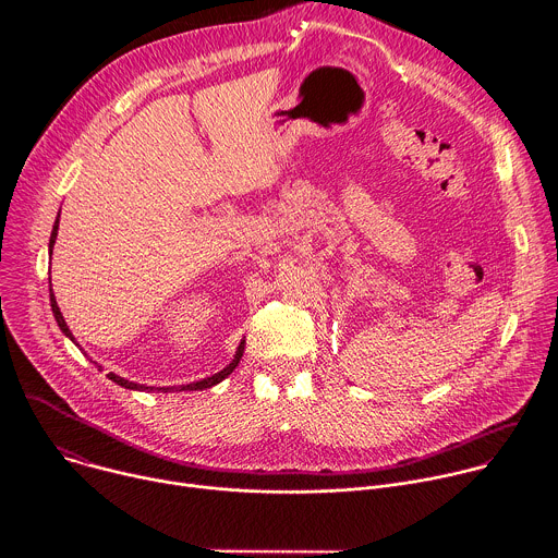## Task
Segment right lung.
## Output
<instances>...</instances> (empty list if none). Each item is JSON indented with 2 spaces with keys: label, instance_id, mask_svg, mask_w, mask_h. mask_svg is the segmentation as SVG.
I'll return each instance as SVG.
<instances>
[{
  "label": "right lung",
  "instance_id": "obj_1",
  "mask_svg": "<svg viewBox=\"0 0 558 558\" xmlns=\"http://www.w3.org/2000/svg\"><path fill=\"white\" fill-rule=\"evenodd\" d=\"M57 229H59V216H57V220H54V227H52V233H50V243H48V254H52V247H54V241H57ZM50 306H52V315H54V320H57V325H59V329H61V333L65 336V338H70L74 344H76V340H74V336H72V331L68 329V325H65V320H63V315H61V311H59V304H57V298H54V293H52V289H50ZM78 347V344H76ZM243 353H245V340H241V344H238V349H235V355H233V360L222 368V371H218V373H214L211 377H205V379H198V381H192V384H183V386H163V388H158V386H145V384H136V381H130V379H125V377H119V375H114V373H108V377L114 381V384H119V386H123V388H130V390H161V392H174V390H203V388H211V386H216L218 381H222L235 366H238V362H241V357H243ZM101 368V366H99Z\"/></svg>",
  "mask_w": 558,
  "mask_h": 558
}]
</instances>
